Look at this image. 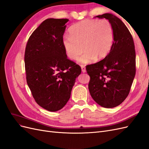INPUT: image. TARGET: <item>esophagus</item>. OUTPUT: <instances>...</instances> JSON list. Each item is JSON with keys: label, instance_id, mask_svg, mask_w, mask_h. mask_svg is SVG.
<instances>
[{"label": "esophagus", "instance_id": "34e87169", "mask_svg": "<svg viewBox=\"0 0 149 149\" xmlns=\"http://www.w3.org/2000/svg\"><path fill=\"white\" fill-rule=\"evenodd\" d=\"M81 70H82L83 73H86V70L85 66L84 65H81Z\"/></svg>", "mask_w": 149, "mask_h": 149}]
</instances>
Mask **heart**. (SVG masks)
I'll return each instance as SVG.
<instances>
[{
    "instance_id": "obj_1",
    "label": "heart",
    "mask_w": 149,
    "mask_h": 149,
    "mask_svg": "<svg viewBox=\"0 0 149 149\" xmlns=\"http://www.w3.org/2000/svg\"><path fill=\"white\" fill-rule=\"evenodd\" d=\"M70 35L63 38L62 43L67 56L81 63H90L106 57L114 42V31L111 22L107 19H86L72 25Z\"/></svg>"
}]
</instances>
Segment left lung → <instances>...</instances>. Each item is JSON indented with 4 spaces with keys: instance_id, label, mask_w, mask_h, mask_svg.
Returning a JSON list of instances; mask_svg holds the SVG:
<instances>
[{
    "instance_id": "1",
    "label": "left lung",
    "mask_w": 149,
    "mask_h": 149,
    "mask_svg": "<svg viewBox=\"0 0 149 149\" xmlns=\"http://www.w3.org/2000/svg\"><path fill=\"white\" fill-rule=\"evenodd\" d=\"M96 17L109 20L114 31L111 50L104 59L87 65L90 76V94L99 105L106 108L119 106L129 95L136 74V51L127 26L112 13Z\"/></svg>"
}]
</instances>
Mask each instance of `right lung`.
Listing matches in <instances>:
<instances>
[{"mask_svg":"<svg viewBox=\"0 0 149 149\" xmlns=\"http://www.w3.org/2000/svg\"><path fill=\"white\" fill-rule=\"evenodd\" d=\"M68 19H48L30 35L25 52L26 83L39 106L55 112L70 98L81 68L68 59L62 43Z\"/></svg>","mask_w":149,"mask_h":149,"instance_id":"obj_1","label":"right lung"}]
</instances>
